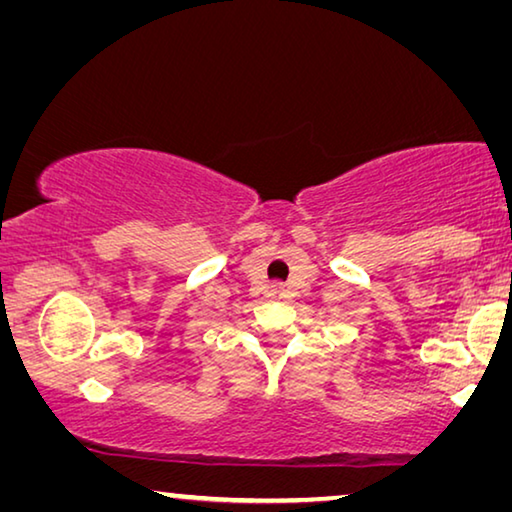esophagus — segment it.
Segmentation results:
<instances>
[{
	"instance_id": "1",
	"label": "esophagus",
	"mask_w": 512,
	"mask_h": 512,
	"mask_svg": "<svg viewBox=\"0 0 512 512\" xmlns=\"http://www.w3.org/2000/svg\"><path fill=\"white\" fill-rule=\"evenodd\" d=\"M284 293H287V289H284V284H280V282L271 284V296L273 298H284Z\"/></svg>"
}]
</instances>
